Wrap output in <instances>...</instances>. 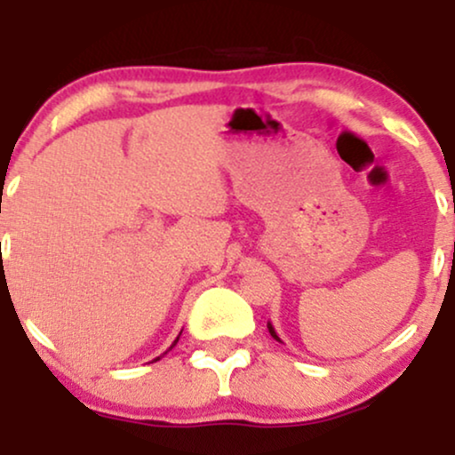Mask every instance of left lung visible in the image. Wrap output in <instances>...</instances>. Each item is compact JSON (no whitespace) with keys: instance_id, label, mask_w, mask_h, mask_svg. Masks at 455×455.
<instances>
[{"instance_id":"8db88e82","label":"left lung","mask_w":455,"mask_h":455,"mask_svg":"<svg viewBox=\"0 0 455 455\" xmlns=\"http://www.w3.org/2000/svg\"><path fill=\"white\" fill-rule=\"evenodd\" d=\"M267 329H269V333H271V338H274V340L282 342V340H280V336H278V333H275V329H274V325H271V323H267Z\"/></svg>"}]
</instances>
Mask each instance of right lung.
<instances>
[{
  "label": "right lung",
  "instance_id": "obj_1",
  "mask_svg": "<svg viewBox=\"0 0 455 455\" xmlns=\"http://www.w3.org/2000/svg\"><path fill=\"white\" fill-rule=\"evenodd\" d=\"M180 336H181V331H180ZM180 336H177V338H175V342H173V344H171V347H169V351H171V348H173V347H175V344H177V340H180ZM162 355H166V353H162ZM162 355H160V357H162ZM160 357H156V359H160ZM156 359H154V362H156Z\"/></svg>",
  "mask_w": 455,
  "mask_h": 455
}]
</instances>
